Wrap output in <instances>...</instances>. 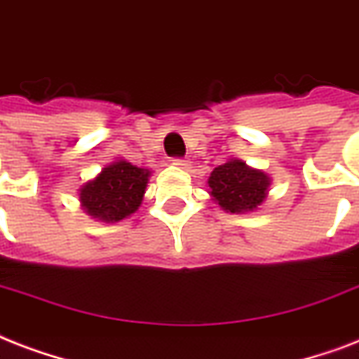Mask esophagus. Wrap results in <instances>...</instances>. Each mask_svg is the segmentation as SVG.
I'll use <instances>...</instances> for the list:
<instances>
[{"instance_id": "34e87169", "label": "esophagus", "mask_w": 359, "mask_h": 359, "mask_svg": "<svg viewBox=\"0 0 359 359\" xmlns=\"http://www.w3.org/2000/svg\"><path fill=\"white\" fill-rule=\"evenodd\" d=\"M172 163H174L176 166H180V168H189V161L185 159V157H174Z\"/></svg>"}]
</instances>
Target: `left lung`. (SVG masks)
I'll list each match as a JSON object with an SVG mask.
<instances>
[{
	"label": "left lung",
	"instance_id": "8db88e82",
	"mask_svg": "<svg viewBox=\"0 0 359 359\" xmlns=\"http://www.w3.org/2000/svg\"><path fill=\"white\" fill-rule=\"evenodd\" d=\"M210 193L223 210L230 213L251 211L262 204L269 187V177L260 170H252L241 161H229L211 172Z\"/></svg>",
	"mask_w": 359,
	"mask_h": 359
}]
</instances>
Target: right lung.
<instances>
[{"instance_id": "add662e5", "label": "right lung", "mask_w": 359, "mask_h": 359, "mask_svg": "<svg viewBox=\"0 0 359 359\" xmlns=\"http://www.w3.org/2000/svg\"><path fill=\"white\" fill-rule=\"evenodd\" d=\"M149 172L118 161L80 189V202L86 213L107 223L121 221L138 210L146 193Z\"/></svg>"}]
</instances>
